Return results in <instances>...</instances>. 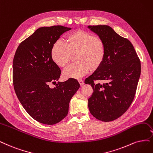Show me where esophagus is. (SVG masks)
I'll return each mask as SVG.
<instances>
[{
    "instance_id": "34e87169",
    "label": "esophagus",
    "mask_w": 153,
    "mask_h": 153,
    "mask_svg": "<svg viewBox=\"0 0 153 153\" xmlns=\"http://www.w3.org/2000/svg\"><path fill=\"white\" fill-rule=\"evenodd\" d=\"M78 82H79V84H80V85H81V86H82L83 84H84V81H83V80H82V79H78Z\"/></svg>"
}]
</instances>
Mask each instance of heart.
<instances>
[{
	"mask_svg": "<svg viewBox=\"0 0 153 153\" xmlns=\"http://www.w3.org/2000/svg\"><path fill=\"white\" fill-rule=\"evenodd\" d=\"M76 55L77 62L68 67L64 71L65 78L79 79L91 69L94 71L105 61L106 48L105 42L95 35L82 30L70 33L65 43L56 41L51 48V58L60 67H66L73 55Z\"/></svg>",
	"mask_w": 153,
	"mask_h": 153,
	"instance_id": "obj_1",
	"label": "heart"
}]
</instances>
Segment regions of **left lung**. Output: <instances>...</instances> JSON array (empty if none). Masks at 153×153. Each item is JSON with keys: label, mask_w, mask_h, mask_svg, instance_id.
I'll return each mask as SVG.
<instances>
[{"label": "left lung", "mask_w": 153, "mask_h": 153, "mask_svg": "<svg viewBox=\"0 0 153 153\" xmlns=\"http://www.w3.org/2000/svg\"><path fill=\"white\" fill-rule=\"evenodd\" d=\"M88 27L103 39L106 48L103 64L84 81L93 89L88 99V108L98 120L113 121L122 116L134 100L140 75V62L131 42L110 26ZM95 80L105 82L95 83Z\"/></svg>", "instance_id": "obj_1"}]
</instances>
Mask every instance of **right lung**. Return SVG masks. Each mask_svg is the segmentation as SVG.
I'll list each match as a JSON object with an SVG mask.
<instances>
[{"label":"right lung","mask_w":153,"mask_h":153,"mask_svg":"<svg viewBox=\"0 0 153 153\" xmlns=\"http://www.w3.org/2000/svg\"><path fill=\"white\" fill-rule=\"evenodd\" d=\"M71 28L53 26L38 28L22 42L13 59V79L17 97L35 120L47 125L67 116L69 102L80 84L75 79L58 82L61 71L51 58V48L60 36Z\"/></svg>","instance_id":"right-lung-1"}]
</instances>
